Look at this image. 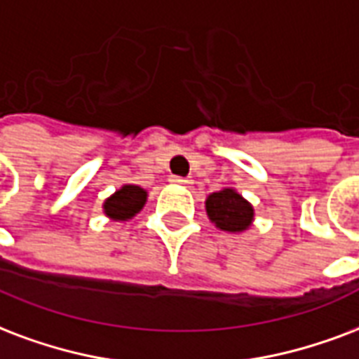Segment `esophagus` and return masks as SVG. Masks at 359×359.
Masks as SVG:
<instances>
[{"mask_svg":"<svg viewBox=\"0 0 359 359\" xmlns=\"http://www.w3.org/2000/svg\"><path fill=\"white\" fill-rule=\"evenodd\" d=\"M171 182H175V184H184V186H188V184H191V180L190 179H186V177H177V175H171Z\"/></svg>","mask_w":359,"mask_h":359,"instance_id":"34e87169","label":"esophagus"}]
</instances>
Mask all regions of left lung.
Here are the masks:
<instances>
[{"mask_svg":"<svg viewBox=\"0 0 359 359\" xmlns=\"http://www.w3.org/2000/svg\"><path fill=\"white\" fill-rule=\"evenodd\" d=\"M205 205L210 220L224 231H243L252 222L254 210L250 203L229 188L210 194Z\"/></svg>","mask_w":359,"mask_h":359,"instance_id":"left-lung-1","label":"left lung"}]
</instances>
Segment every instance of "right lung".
Returning <instances> with one entry per match:
<instances>
[{
  "instance_id": "right-lung-1",
  "label": "right lung",
  "mask_w": 359,
  "mask_h": 359,
  "mask_svg": "<svg viewBox=\"0 0 359 359\" xmlns=\"http://www.w3.org/2000/svg\"><path fill=\"white\" fill-rule=\"evenodd\" d=\"M144 201H147V191L139 186L128 184L122 186L116 194L107 199L103 209L105 215L114 220H128L143 209Z\"/></svg>"
}]
</instances>
